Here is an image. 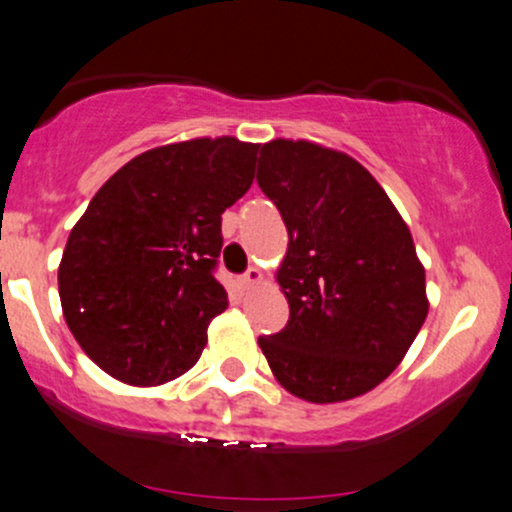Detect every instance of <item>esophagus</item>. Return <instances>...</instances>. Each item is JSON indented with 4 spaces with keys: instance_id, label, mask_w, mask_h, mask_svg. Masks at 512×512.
<instances>
[{
    "instance_id": "obj_1",
    "label": "esophagus",
    "mask_w": 512,
    "mask_h": 512,
    "mask_svg": "<svg viewBox=\"0 0 512 512\" xmlns=\"http://www.w3.org/2000/svg\"><path fill=\"white\" fill-rule=\"evenodd\" d=\"M241 281H243V286H245V288L255 286V283H260V281H262V271L257 269V267H250V269L245 271V274H243Z\"/></svg>"
}]
</instances>
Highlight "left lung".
Here are the masks:
<instances>
[{
    "instance_id": "left-lung-1",
    "label": "left lung",
    "mask_w": 512,
    "mask_h": 512,
    "mask_svg": "<svg viewBox=\"0 0 512 512\" xmlns=\"http://www.w3.org/2000/svg\"><path fill=\"white\" fill-rule=\"evenodd\" d=\"M257 184L281 212L288 252L283 331L260 347L295 397L331 404L390 375L428 316L409 226L366 167L309 141L260 148Z\"/></svg>"
}]
</instances>
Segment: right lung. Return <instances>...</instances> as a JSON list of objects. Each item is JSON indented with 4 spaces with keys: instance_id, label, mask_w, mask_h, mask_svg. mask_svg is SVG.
<instances>
[{
    "instance_id": "1",
    "label": "right lung",
    "mask_w": 512,
    "mask_h": 512,
    "mask_svg": "<svg viewBox=\"0 0 512 512\" xmlns=\"http://www.w3.org/2000/svg\"><path fill=\"white\" fill-rule=\"evenodd\" d=\"M234 137L153 148L120 167L70 231L58 295L89 359L129 385H163L200 359L226 309L215 278L222 212L255 179Z\"/></svg>"
}]
</instances>
